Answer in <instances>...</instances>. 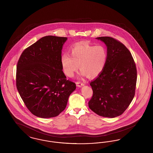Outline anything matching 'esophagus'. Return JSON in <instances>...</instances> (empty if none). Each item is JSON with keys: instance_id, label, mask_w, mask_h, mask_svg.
<instances>
[{"instance_id": "esophagus-1", "label": "esophagus", "mask_w": 153, "mask_h": 153, "mask_svg": "<svg viewBox=\"0 0 153 153\" xmlns=\"http://www.w3.org/2000/svg\"><path fill=\"white\" fill-rule=\"evenodd\" d=\"M76 85H77L78 87H82V86L84 85V84L83 82H80V81H77V82H76Z\"/></svg>"}]
</instances>
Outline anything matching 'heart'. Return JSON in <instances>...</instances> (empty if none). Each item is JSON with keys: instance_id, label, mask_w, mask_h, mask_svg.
Returning a JSON list of instances; mask_svg holds the SVG:
<instances>
[{"instance_id": "1", "label": "heart", "mask_w": 153, "mask_h": 153, "mask_svg": "<svg viewBox=\"0 0 153 153\" xmlns=\"http://www.w3.org/2000/svg\"><path fill=\"white\" fill-rule=\"evenodd\" d=\"M70 54L71 56L63 54L61 57L63 72L69 77H73L79 65L81 76L95 77L104 70L108 58V52L104 46H96L87 42L74 45Z\"/></svg>"}]
</instances>
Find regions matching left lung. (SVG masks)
I'll list each match as a JSON object with an SVG mask.
<instances>
[{
	"instance_id": "8db88e82",
	"label": "left lung",
	"mask_w": 153,
	"mask_h": 153,
	"mask_svg": "<svg viewBox=\"0 0 153 153\" xmlns=\"http://www.w3.org/2000/svg\"><path fill=\"white\" fill-rule=\"evenodd\" d=\"M96 38L105 44L108 58L104 70L90 82L93 96L88 105L98 115L113 118L122 115L134 97L137 68L122 43L109 36Z\"/></svg>"
}]
</instances>
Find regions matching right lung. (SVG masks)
I'll list each match as a JSON object with an SVG mask.
<instances>
[{"instance_id":"obj_1","label":"right lung","mask_w":153,"mask_h":153,"mask_svg":"<svg viewBox=\"0 0 153 153\" xmlns=\"http://www.w3.org/2000/svg\"><path fill=\"white\" fill-rule=\"evenodd\" d=\"M66 37L44 36L26 48L16 66V85L25 104L35 116L56 117L66 107L76 89L61 64Z\"/></svg>"}]
</instances>
